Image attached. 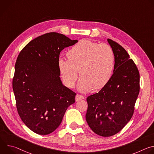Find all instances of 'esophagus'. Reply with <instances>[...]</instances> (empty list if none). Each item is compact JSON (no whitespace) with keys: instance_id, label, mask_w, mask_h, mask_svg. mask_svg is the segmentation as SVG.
<instances>
[{"instance_id":"obj_1","label":"esophagus","mask_w":154,"mask_h":154,"mask_svg":"<svg viewBox=\"0 0 154 154\" xmlns=\"http://www.w3.org/2000/svg\"><path fill=\"white\" fill-rule=\"evenodd\" d=\"M82 99H84V96H83L82 95H80V94H77L76 96H75V100L76 101H79V100H82Z\"/></svg>"}]
</instances>
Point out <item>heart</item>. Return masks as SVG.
Listing matches in <instances>:
<instances>
[{
    "label": "heart",
    "mask_w": 154,
    "mask_h": 154,
    "mask_svg": "<svg viewBox=\"0 0 154 154\" xmlns=\"http://www.w3.org/2000/svg\"><path fill=\"white\" fill-rule=\"evenodd\" d=\"M68 58L61 57L58 64L64 83L73 87L78 69L82 76L79 82L81 91L102 89L110 80L114 71L115 55L106 44L80 40L68 52Z\"/></svg>",
    "instance_id": "heart-1"
}]
</instances>
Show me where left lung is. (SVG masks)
I'll list each match as a JSON object with an SVG mask.
<instances>
[{"label":"left lung","instance_id":"8db88e82","mask_svg":"<svg viewBox=\"0 0 154 154\" xmlns=\"http://www.w3.org/2000/svg\"><path fill=\"white\" fill-rule=\"evenodd\" d=\"M115 55L113 74L106 85L86 99V122L95 134L108 137L120 131L133 116L140 92V73L127 51L107 39Z\"/></svg>","mask_w":154,"mask_h":154}]
</instances>
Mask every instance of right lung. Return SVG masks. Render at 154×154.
I'll return each instance as SVG.
<instances>
[{
    "label": "right lung",
    "instance_id": "add662e5",
    "mask_svg": "<svg viewBox=\"0 0 154 154\" xmlns=\"http://www.w3.org/2000/svg\"><path fill=\"white\" fill-rule=\"evenodd\" d=\"M78 40L56 32L30 41L19 53L15 64L13 90L18 114L33 132L48 135L60 125L76 93L60 80L61 51Z\"/></svg>",
    "mask_w": 154,
    "mask_h": 154
}]
</instances>
